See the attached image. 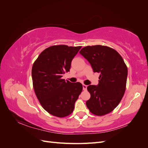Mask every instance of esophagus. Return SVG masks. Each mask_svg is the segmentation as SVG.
Here are the masks:
<instances>
[{"instance_id":"obj_1","label":"esophagus","mask_w":148,"mask_h":148,"mask_svg":"<svg viewBox=\"0 0 148 148\" xmlns=\"http://www.w3.org/2000/svg\"><path fill=\"white\" fill-rule=\"evenodd\" d=\"M87 89V85H85V84H83V89L84 91H86Z\"/></svg>"}]
</instances>
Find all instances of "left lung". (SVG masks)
<instances>
[{
	"instance_id": "obj_1",
	"label": "left lung",
	"mask_w": 148,
	"mask_h": 148,
	"mask_svg": "<svg viewBox=\"0 0 148 148\" xmlns=\"http://www.w3.org/2000/svg\"><path fill=\"white\" fill-rule=\"evenodd\" d=\"M79 53L91 64L94 72L99 73V84L89 85L91 97L86 101L89 111L96 115L110 113L122 100L126 89L128 69L119 53L109 47L86 46Z\"/></svg>"
}]
</instances>
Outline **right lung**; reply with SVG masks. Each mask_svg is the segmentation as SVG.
Returning a JSON list of instances; mask_svg holds the SVG:
<instances>
[{
  "mask_svg": "<svg viewBox=\"0 0 148 148\" xmlns=\"http://www.w3.org/2000/svg\"><path fill=\"white\" fill-rule=\"evenodd\" d=\"M82 46L58 45L44 50L32 67L36 95L43 108L50 114L64 117L72 113L83 85L62 79L70 71L71 63Z\"/></svg>",
  "mask_w": 148,
  "mask_h": 148,
  "instance_id": "1",
  "label": "right lung"
}]
</instances>
